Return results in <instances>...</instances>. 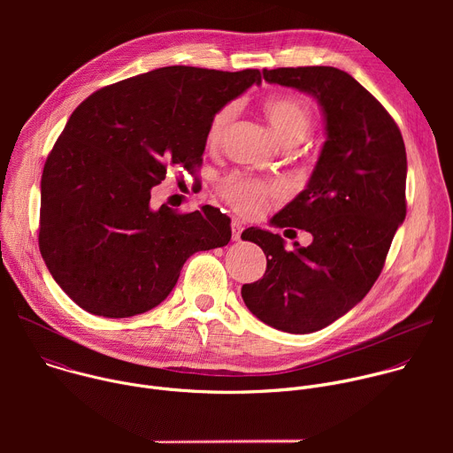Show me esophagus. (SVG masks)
<instances>
[{
    "mask_svg": "<svg viewBox=\"0 0 453 453\" xmlns=\"http://www.w3.org/2000/svg\"><path fill=\"white\" fill-rule=\"evenodd\" d=\"M242 231H243L242 222L236 220V219H233V222H231V236H233V240H240Z\"/></svg>",
    "mask_w": 453,
    "mask_h": 453,
    "instance_id": "obj_1",
    "label": "esophagus"
}]
</instances>
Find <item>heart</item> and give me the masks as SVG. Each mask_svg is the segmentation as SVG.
<instances>
[{
    "label": "heart",
    "mask_w": 453,
    "mask_h": 453,
    "mask_svg": "<svg viewBox=\"0 0 453 453\" xmlns=\"http://www.w3.org/2000/svg\"><path fill=\"white\" fill-rule=\"evenodd\" d=\"M262 107L276 134L287 147L301 143L310 133L313 114L303 98L294 95H273L264 100ZM236 111V104H227L215 112L206 131L210 147L222 143ZM220 196L242 215L256 217L267 210L273 199L280 197V188L243 175H229L220 182Z\"/></svg>",
    "instance_id": "1"
}]
</instances>
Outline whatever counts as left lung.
I'll list each match as a JSON object with an SVG mask.
<instances>
[{
	"instance_id": "obj_1",
	"label": "left lung",
	"mask_w": 453,
	"mask_h": 453,
	"mask_svg": "<svg viewBox=\"0 0 453 453\" xmlns=\"http://www.w3.org/2000/svg\"><path fill=\"white\" fill-rule=\"evenodd\" d=\"M269 84L311 95L325 116L326 142L306 188L271 224L308 231V247L265 229L242 240L267 256L262 280L242 287L245 306L287 334L326 328L360 303L378 280L405 220L407 154L400 128L349 73L332 66L264 70Z\"/></svg>"
}]
</instances>
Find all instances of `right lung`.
<instances>
[{
  "label": "right lung",
  "instance_id": "obj_1",
  "mask_svg": "<svg viewBox=\"0 0 453 453\" xmlns=\"http://www.w3.org/2000/svg\"><path fill=\"white\" fill-rule=\"evenodd\" d=\"M257 70L166 66L102 88L70 116L41 179L39 249L57 281L89 313L152 310L197 250L224 247L231 219L213 206H150L170 168L203 165L211 118Z\"/></svg>",
  "mask_w": 453,
  "mask_h": 453
}]
</instances>
